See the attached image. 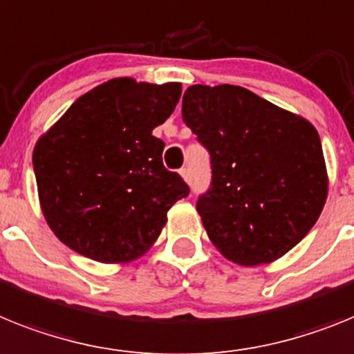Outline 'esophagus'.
Returning <instances> with one entry per match:
<instances>
[{
  "label": "esophagus",
  "mask_w": 354,
  "mask_h": 354,
  "mask_svg": "<svg viewBox=\"0 0 354 354\" xmlns=\"http://www.w3.org/2000/svg\"><path fill=\"white\" fill-rule=\"evenodd\" d=\"M180 176L183 178V180H185V181H189V178H190L189 167H183V169H181V171H180Z\"/></svg>",
  "instance_id": "esophagus-1"
}]
</instances>
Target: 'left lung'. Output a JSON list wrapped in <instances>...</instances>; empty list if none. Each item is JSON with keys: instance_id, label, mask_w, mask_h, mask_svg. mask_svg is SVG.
<instances>
[{"instance_id": "1", "label": "left lung", "mask_w": 354, "mask_h": 354, "mask_svg": "<svg viewBox=\"0 0 354 354\" xmlns=\"http://www.w3.org/2000/svg\"><path fill=\"white\" fill-rule=\"evenodd\" d=\"M181 115L212 158V185L196 205L212 244L245 267L288 253L317 223L328 198L312 122L226 84L190 85Z\"/></svg>"}]
</instances>
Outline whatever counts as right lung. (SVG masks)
I'll list each match as a JSON object with an SVG mask.
<instances>
[{
	"instance_id": "right-lung-1",
	"label": "right lung",
	"mask_w": 354,
	"mask_h": 354,
	"mask_svg": "<svg viewBox=\"0 0 354 354\" xmlns=\"http://www.w3.org/2000/svg\"><path fill=\"white\" fill-rule=\"evenodd\" d=\"M181 84L113 78L85 92L33 149L44 219L76 253L128 263L156 242L174 203L189 196L162 164L153 130L174 112Z\"/></svg>"
}]
</instances>
